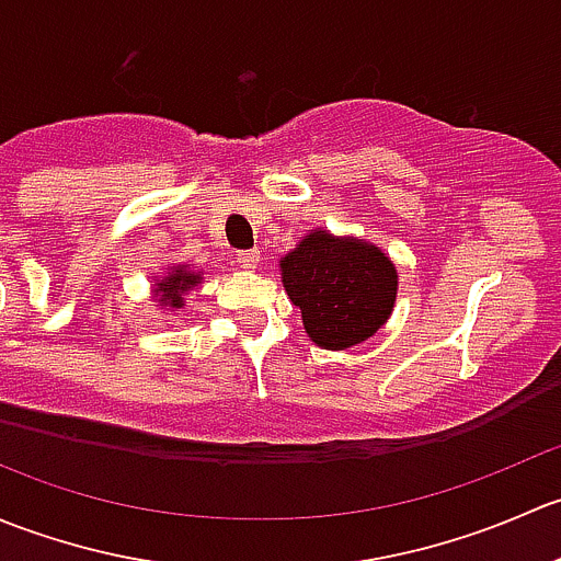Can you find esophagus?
Masks as SVG:
<instances>
[{
    "instance_id": "obj_1",
    "label": "esophagus",
    "mask_w": 561,
    "mask_h": 561,
    "mask_svg": "<svg viewBox=\"0 0 561 561\" xmlns=\"http://www.w3.org/2000/svg\"><path fill=\"white\" fill-rule=\"evenodd\" d=\"M233 263L239 265V268H244V271H254V268H257V263H260V252H257V249H247V252H236Z\"/></svg>"
}]
</instances>
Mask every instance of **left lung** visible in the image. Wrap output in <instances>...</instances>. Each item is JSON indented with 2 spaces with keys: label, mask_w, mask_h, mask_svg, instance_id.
<instances>
[{
  "label": "left lung",
  "mask_w": 561,
  "mask_h": 561,
  "mask_svg": "<svg viewBox=\"0 0 561 561\" xmlns=\"http://www.w3.org/2000/svg\"><path fill=\"white\" fill-rule=\"evenodd\" d=\"M282 285L322 350H347L388 322L399 293L396 263L371 241L314 228L279 257Z\"/></svg>",
  "instance_id": "obj_1"
}]
</instances>
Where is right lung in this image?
<instances>
[{
  "mask_svg": "<svg viewBox=\"0 0 561 561\" xmlns=\"http://www.w3.org/2000/svg\"><path fill=\"white\" fill-rule=\"evenodd\" d=\"M203 282V271L197 265L171 263L160 276H154V301L162 312H179L186 307L184 296L197 290Z\"/></svg>",
  "mask_w": 561,
  "mask_h": 561,
  "instance_id": "1",
  "label": "right lung"
}]
</instances>
